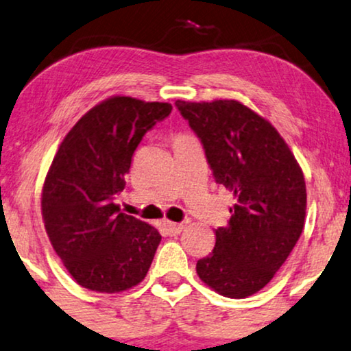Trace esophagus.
Wrapping results in <instances>:
<instances>
[{"label": "esophagus", "instance_id": "esophagus-1", "mask_svg": "<svg viewBox=\"0 0 351 351\" xmlns=\"http://www.w3.org/2000/svg\"><path fill=\"white\" fill-rule=\"evenodd\" d=\"M165 230L170 236H178L181 231L184 230V224L183 223H171V221H167L165 223Z\"/></svg>", "mask_w": 351, "mask_h": 351}]
</instances>
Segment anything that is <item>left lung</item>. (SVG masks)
<instances>
[{"label": "left lung", "mask_w": 351, "mask_h": 351, "mask_svg": "<svg viewBox=\"0 0 351 351\" xmlns=\"http://www.w3.org/2000/svg\"><path fill=\"white\" fill-rule=\"evenodd\" d=\"M175 106L202 143L215 181L234 195L230 221L215 230L213 250L195 269L219 295H254L273 279L303 231L302 168L278 130L239 101Z\"/></svg>", "instance_id": "8db88e82"}]
</instances>
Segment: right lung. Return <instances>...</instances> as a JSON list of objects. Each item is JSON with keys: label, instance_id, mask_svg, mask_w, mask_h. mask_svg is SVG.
Here are the masks:
<instances>
[{"label": "right lung", "instance_id": "1", "mask_svg": "<svg viewBox=\"0 0 351 351\" xmlns=\"http://www.w3.org/2000/svg\"><path fill=\"white\" fill-rule=\"evenodd\" d=\"M170 112L168 102L112 96L60 143L43 184L41 215L51 245L82 287L119 293L146 278L162 236L121 213L114 195L125 188L144 134Z\"/></svg>", "mask_w": 351, "mask_h": 351}]
</instances>
